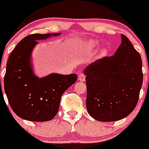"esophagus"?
<instances>
[{
	"label": "esophagus",
	"mask_w": 149,
	"mask_h": 149,
	"mask_svg": "<svg viewBox=\"0 0 149 149\" xmlns=\"http://www.w3.org/2000/svg\"><path fill=\"white\" fill-rule=\"evenodd\" d=\"M85 80H86V75L82 73L80 74L78 76V81H81V82H84V81H85Z\"/></svg>",
	"instance_id": "34e87169"
}]
</instances>
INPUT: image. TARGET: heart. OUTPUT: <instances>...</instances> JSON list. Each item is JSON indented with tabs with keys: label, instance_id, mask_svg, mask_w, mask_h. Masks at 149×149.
<instances>
[{
	"label": "heart",
	"instance_id": "heart-1",
	"mask_svg": "<svg viewBox=\"0 0 149 149\" xmlns=\"http://www.w3.org/2000/svg\"><path fill=\"white\" fill-rule=\"evenodd\" d=\"M98 42L95 40H93V39H89V40L85 41L84 42H82L80 45V48L81 50L83 52H85V53H87V52H90L93 50H94L95 48H96L98 46ZM107 51L105 49H101L100 51V55L101 56H104V55L106 54Z\"/></svg>",
	"mask_w": 149,
	"mask_h": 149
}]
</instances>
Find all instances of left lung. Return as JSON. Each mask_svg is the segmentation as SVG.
Instances as JSON below:
<instances>
[{
  "label": "left lung",
  "mask_w": 149,
  "mask_h": 149,
  "mask_svg": "<svg viewBox=\"0 0 149 149\" xmlns=\"http://www.w3.org/2000/svg\"><path fill=\"white\" fill-rule=\"evenodd\" d=\"M115 54L104 56L88 65L86 109L100 122L124 119L134 110L142 87V59L126 36Z\"/></svg>",
  "instance_id": "8db88e82"
}]
</instances>
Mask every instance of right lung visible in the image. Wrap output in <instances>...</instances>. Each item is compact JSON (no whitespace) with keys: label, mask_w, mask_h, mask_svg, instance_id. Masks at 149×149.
<instances>
[{"label":"right lung","mask_w":149,"mask_h":149,"mask_svg":"<svg viewBox=\"0 0 149 149\" xmlns=\"http://www.w3.org/2000/svg\"><path fill=\"white\" fill-rule=\"evenodd\" d=\"M60 33L31 34L15 46L6 64L4 90L13 112L32 122H47L58 113L61 96L76 82V74L53 73L44 77L35 75L30 63L37 40L57 36Z\"/></svg>","instance_id":"right-lung-1"}]
</instances>
